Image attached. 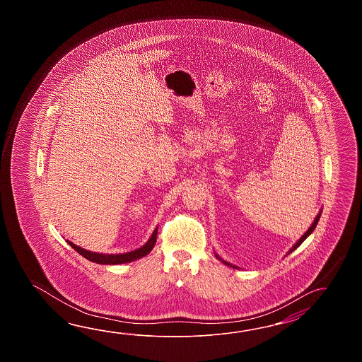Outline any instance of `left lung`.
<instances>
[{
  "label": "left lung",
  "mask_w": 362,
  "mask_h": 362,
  "mask_svg": "<svg viewBox=\"0 0 362 362\" xmlns=\"http://www.w3.org/2000/svg\"><path fill=\"white\" fill-rule=\"evenodd\" d=\"M321 214H322V208L320 209V212H318V214H317V216H315V221H313V223H312V225L309 226V229H308V230L305 231V233H304L303 235H301L300 239H299V240H298V242H296V243H295V245H293V246L291 247V248H290V251H288V252L286 254V256H287V255L288 254H291L293 251H295V250H296L298 247L300 246L301 243H303V242H304V240H305V239H307L308 237H309V235H310V234L313 233V230H315V226H317V223H318V220H320V217H321ZM215 256L216 257H217V259H218V260H220V262H223V264H225V265H228V267H231V268H234V269H239L237 265H233V264H230V262H225V260H223V259H221V257H220L218 255L216 254V252Z\"/></svg>",
  "instance_id": "8db88e82"
}]
</instances>
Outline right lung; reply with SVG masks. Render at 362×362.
Wrapping results in <instances>:
<instances>
[{"mask_svg": "<svg viewBox=\"0 0 362 362\" xmlns=\"http://www.w3.org/2000/svg\"><path fill=\"white\" fill-rule=\"evenodd\" d=\"M156 235H158V228H155L151 237L148 238V240H147L144 246L139 247V248L134 250V251H131V252H125V254H98V252L88 251V250H85L83 247L76 246L75 243H72L69 239H67V243L76 252H78L81 256H84L85 259L89 260V262H97V264H102V265H117V264L134 262V260L141 259V257L146 256L147 254H150L151 250L154 248Z\"/></svg>", "mask_w": 362, "mask_h": 362, "instance_id": "1", "label": "right lung"}]
</instances>
